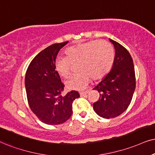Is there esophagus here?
I'll return each mask as SVG.
<instances>
[{
  "instance_id": "esophagus-1",
  "label": "esophagus",
  "mask_w": 155,
  "mask_h": 155,
  "mask_svg": "<svg viewBox=\"0 0 155 155\" xmlns=\"http://www.w3.org/2000/svg\"><path fill=\"white\" fill-rule=\"evenodd\" d=\"M88 91H81V92H80L79 93V94H80V97H84V96H85V95H87V94H88Z\"/></svg>"
}]
</instances>
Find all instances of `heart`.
<instances>
[{
	"mask_svg": "<svg viewBox=\"0 0 155 155\" xmlns=\"http://www.w3.org/2000/svg\"><path fill=\"white\" fill-rule=\"evenodd\" d=\"M66 57L58 56L54 61L56 71L64 78L71 74V64L78 62L79 72L66 82L71 90L81 91L89 84L91 78L101 79L110 71L114 61L113 46L105 41L94 40L70 46L65 51Z\"/></svg>",
	"mask_w": 155,
	"mask_h": 155,
	"instance_id": "b5f03b06",
	"label": "heart"
}]
</instances>
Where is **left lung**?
Returning a JSON list of instances; mask_svg holds the SVG:
<instances>
[{
    "label": "left lung",
    "instance_id": "obj_1",
    "mask_svg": "<svg viewBox=\"0 0 155 155\" xmlns=\"http://www.w3.org/2000/svg\"><path fill=\"white\" fill-rule=\"evenodd\" d=\"M115 49L114 61L110 71L93 89L99 92V101L93 108L99 117L114 118L128 108L136 87L134 66L128 51L109 38Z\"/></svg>",
    "mask_w": 155,
    "mask_h": 155
}]
</instances>
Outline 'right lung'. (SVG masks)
<instances>
[{
    "instance_id": "add662e5",
    "label": "right lung",
    "mask_w": 155,
    "mask_h": 155,
    "mask_svg": "<svg viewBox=\"0 0 155 155\" xmlns=\"http://www.w3.org/2000/svg\"><path fill=\"white\" fill-rule=\"evenodd\" d=\"M68 41L54 44L41 51L29 64L25 77L27 99L31 111L42 122L56 125L72 114V104L79 97L71 91L62 97L64 85L54 68L58 53Z\"/></svg>"
}]
</instances>
